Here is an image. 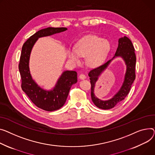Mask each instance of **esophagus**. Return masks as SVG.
I'll list each match as a JSON object with an SVG mask.
<instances>
[{
    "label": "esophagus",
    "mask_w": 155,
    "mask_h": 155,
    "mask_svg": "<svg viewBox=\"0 0 155 155\" xmlns=\"http://www.w3.org/2000/svg\"><path fill=\"white\" fill-rule=\"evenodd\" d=\"M79 78L80 80H85L86 78V76L84 75V74H81L80 76H79Z\"/></svg>",
    "instance_id": "34e87169"
}]
</instances>
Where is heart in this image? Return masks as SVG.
<instances>
[{"mask_svg": "<svg viewBox=\"0 0 155 155\" xmlns=\"http://www.w3.org/2000/svg\"><path fill=\"white\" fill-rule=\"evenodd\" d=\"M111 51V43L97 35H87L80 40L75 48L68 50V57L75 64L81 63V57H87V64L98 67L105 62Z\"/></svg>", "mask_w": 155, "mask_h": 155, "instance_id": "b5f03b06", "label": "heart"}]
</instances>
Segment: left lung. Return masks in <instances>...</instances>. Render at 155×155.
<instances>
[{
	"label": "left lung",
	"instance_id": "left-lung-1",
	"mask_svg": "<svg viewBox=\"0 0 155 155\" xmlns=\"http://www.w3.org/2000/svg\"><path fill=\"white\" fill-rule=\"evenodd\" d=\"M117 58H121L124 61L126 65V71L122 85L112 98L107 101L101 100L94 94L95 84L101 74L107 68L111 61ZM136 60L135 48L131 41L127 37L124 36L118 40V45L114 57L105 64L93 69L89 72L88 76L91 85V97L92 101L98 108L104 110L111 109L125 99L135 79Z\"/></svg>",
	"mask_w": 155,
	"mask_h": 155
}]
</instances>
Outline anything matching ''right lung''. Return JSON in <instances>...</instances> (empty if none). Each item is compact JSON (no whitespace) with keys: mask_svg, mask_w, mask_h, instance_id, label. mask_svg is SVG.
Listing matches in <instances>:
<instances>
[{"mask_svg":"<svg viewBox=\"0 0 155 155\" xmlns=\"http://www.w3.org/2000/svg\"><path fill=\"white\" fill-rule=\"evenodd\" d=\"M67 30L65 27H48L40 30L31 36L22 48L18 65L22 78V89L37 107L48 111L58 110L64 106L70 88L77 82V74L75 71L65 70L52 88L44 89L36 83L30 74L29 61L31 51L39 38L48 37Z\"/></svg>","mask_w":155,"mask_h":155,"instance_id":"obj_1","label":"right lung"}]
</instances>
